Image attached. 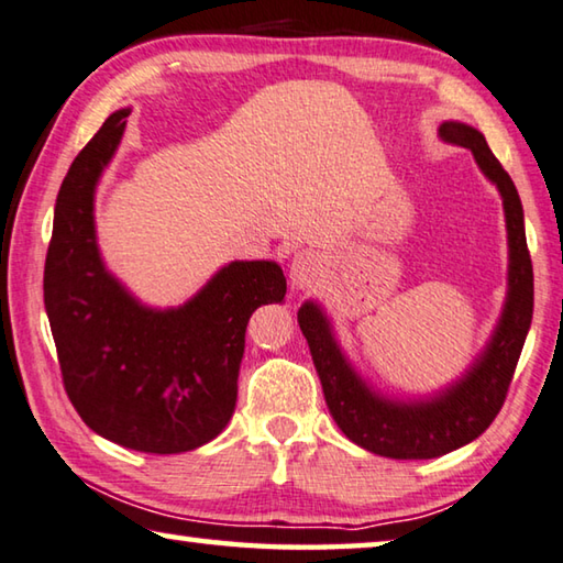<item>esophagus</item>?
<instances>
[{
  "label": "esophagus",
  "mask_w": 563,
  "mask_h": 563,
  "mask_svg": "<svg viewBox=\"0 0 563 563\" xmlns=\"http://www.w3.org/2000/svg\"><path fill=\"white\" fill-rule=\"evenodd\" d=\"M327 266L324 260L317 252H299L294 254L291 266H289V276L294 282V287L299 289H311L314 284H319L321 276H324Z\"/></svg>",
  "instance_id": "obj_1"
}]
</instances>
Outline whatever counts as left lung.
<instances>
[{
	"label": "left lung",
	"mask_w": 563,
	"mask_h": 563,
	"mask_svg": "<svg viewBox=\"0 0 563 563\" xmlns=\"http://www.w3.org/2000/svg\"><path fill=\"white\" fill-rule=\"evenodd\" d=\"M439 134L444 142L472 150L478 169L501 191L509 232V294L492 342L476 364L427 401H391L358 379L314 301L303 303L297 314L336 427L354 444L389 459H434L482 437L504 407L533 314V269L519 191L474 126L444 122Z\"/></svg>",
	"instance_id": "obj_1"
}]
</instances>
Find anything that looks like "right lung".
<instances>
[{
    "label": "right lung",
    "instance_id": "add662e5",
    "mask_svg": "<svg viewBox=\"0 0 563 563\" xmlns=\"http://www.w3.org/2000/svg\"><path fill=\"white\" fill-rule=\"evenodd\" d=\"M129 109L101 124L71 162L54 207L44 307L62 382L99 437L146 454H179L221 434L236 407L249 317L282 301L276 262H232L177 309L142 307L99 256L95 189Z\"/></svg>",
    "mask_w": 563,
    "mask_h": 563
}]
</instances>
